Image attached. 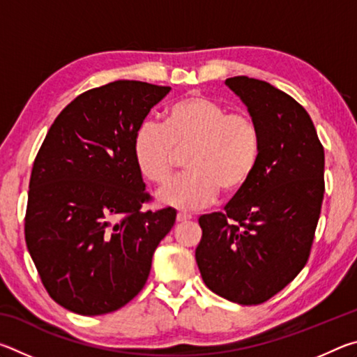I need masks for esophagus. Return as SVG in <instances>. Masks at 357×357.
Returning a JSON list of instances; mask_svg holds the SVG:
<instances>
[{"mask_svg":"<svg viewBox=\"0 0 357 357\" xmlns=\"http://www.w3.org/2000/svg\"><path fill=\"white\" fill-rule=\"evenodd\" d=\"M190 220H192V215L190 214L178 213V215H176V222L178 223H185V222H190Z\"/></svg>","mask_w":357,"mask_h":357,"instance_id":"1","label":"esophagus"}]
</instances>
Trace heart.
<instances>
[{
    "mask_svg": "<svg viewBox=\"0 0 357 357\" xmlns=\"http://www.w3.org/2000/svg\"><path fill=\"white\" fill-rule=\"evenodd\" d=\"M134 159L138 170L154 184H165L187 154L189 172L157 193L164 206L193 211L213 203L219 190L234 195L257 170L261 135L249 113L228 112L225 105L202 94L174 102L165 123H143L135 132Z\"/></svg>",
    "mask_w": 357,
    "mask_h": 357,
    "instance_id": "obj_1",
    "label": "heart"
}]
</instances>
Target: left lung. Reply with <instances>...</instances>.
<instances>
[{
  "instance_id": "1",
  "label": "left lung",
  "mask_w": 357,
  "mask_h": 357,
  "mask_svg": "<svg viewBox=\"0 0 357 357\" xmlns=\"http://www.w3.org/2000/svg\"><path fill=\"white\" fill-rule=\"evenodd\" d=\"M225 84L257 121L261 151L225 213L198 219L203 236L195 258L211 291L257 305L282 291L309 259L324 195V149L291 96L244 75Z\"/></svg>"
}]
</instances>
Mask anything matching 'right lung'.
I'll return each instance as SVG.
<instances>
[{
  "label": "right lung",
  "mask_w": 357,
  "mask_h": 357,
  "mask_svg": "<svg viewBox=\"0 0 357 357\" xmlns=\"http://www.w3.org/2000/svg\"><path fill=\"white\" fill-rule=\"evenodd\" d=\"M170 86L118 80L58 114L34 159L25 239L50 298L78 315H104L142 291L176 211L151 200L134 137Z\"/></svg>",
  "instance_id": "obj_1"
}]
</instances>
